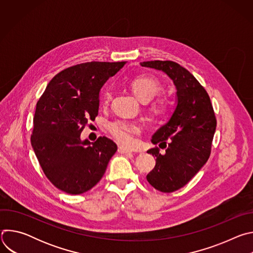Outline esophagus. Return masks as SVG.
<instances>
[{"label": "esophagus", "mask_w": 253, "mask_h": 253, "mask_svg": "<svg viewBox=\"0 0 253 253\" xmlns=\"http://www.w3.org/2000/svg\"><path fill=\"white\" fill-rule=\"evenodd\" d=\"M118 152L119 153H123V154H129V153H132V151L131 150H129V149H126V148H124V147H118Z\"/></svg>", "instance_id": "34e87169"}]
</instances>
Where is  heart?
<instances>
[{"label": "heart", "instance_id": "obj_1", "mask_svg": "<svg viewBox=\"0 0 253 253\" xmlns=\"http://www.w3.org/2000/svg\"><path fill=\"white\" fill-rule=\"evenodd\" d=\"M130 87L137 98L143 102L153 99L162 89L160 81L154 77L141 76L130 82ZM111 100V93L104 91L100 97V106L106 107ZM154 110L157 112L164 111V104L158 101L154 105ZM109 132L113 138L123 146H130L133 143V137L141 132L140 126L135 122L118 120L109 125Z\"/></svg>", "mask_w": 253, "mask_h": 253}]
</instances>
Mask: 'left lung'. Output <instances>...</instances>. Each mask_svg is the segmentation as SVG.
Wrapping results in <instances>:
<instances>
[{"label":"left lung","mask_w":253,"mask_h":253,"mask_svg":"<svg viewBox=\"0 0 253 253\" xmlns=\"http://www.w3.org/2000/svg\"><path fill=\"white\" fill-rule=\"evenodd\" d=\"M141 66L163 71L176 86L177 106L170 120L152 136L164 149H149L156 165L147 181L165 193L186 185L207 162L216 129V117L206 90L188 70L173 61H147Z\"/></svg>","instance_id":"8db88e82"}]
</instances>
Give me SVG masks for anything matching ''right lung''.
I'll list each match as a JSON object with an SVG mask.
<instances>
[{"label":"right lung","instance_id":"add662e5","mask_svg":"<svg viewBox=\"0 0 253 253\" xmlns=\"http://www.w3.org/2000/svg\"><path fill=\"white\" fill-rule=\"evenodd\" d=\"M125 64L87 62L64 69L37 102L32 147L50 182L68 194L93 188L117 151L105 136L90 143L80 135L98 115L100 89Z\"/></svg>","mask_w":253,"mask_h":253}]
</instances>
